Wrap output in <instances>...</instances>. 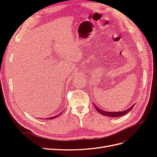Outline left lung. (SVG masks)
Masks as SVG:
<instances>
[{"label":"left lung","mask_w":157,"mask_h":157,"mask_svg":"<svg viewBox=\"0 0 157 157\" xmlns=\"http://www.w3.org/2000/svg\"><path fill=\"white\" fill-rule=\"evenodd\" d=\"M94 107L95 108H96V111H98L99 113L101 114L102 115H104V116H107V117H121V116H123L126 115V113H128L129 111H130L133 107L134 106L132 105L131 107H130L128 109H127V110H125L124 111H118V112H107V111H103L101 110V109H100L99 108H98L96 105H95V104H94Z\"/></svg>","instance_id":"8db88e82"}]
</instances>
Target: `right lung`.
I'll list each match as a JSON object with an SVG mask.
<instances>
[{
	"label": "right lung",
	"instance_id": "right-lung-1",
	"mask_svg": "<svg viewBox=\"0 0 157 157\" xmlns=\"http://www.w3.org/2000/svg\"><path fill=\"white\" fill-rule=\"evenodd\" d=\"M61 113H62V112L60 113L59 114H58V115H56V116H54V117H52L47 118H46V120H47V119H48V120H50V119H54V118H56L57 117H58V116H59L60 115H61Z\"/></svg>",
	"mask_w": 157,
	"mask_h": 157
}]
</instances>
